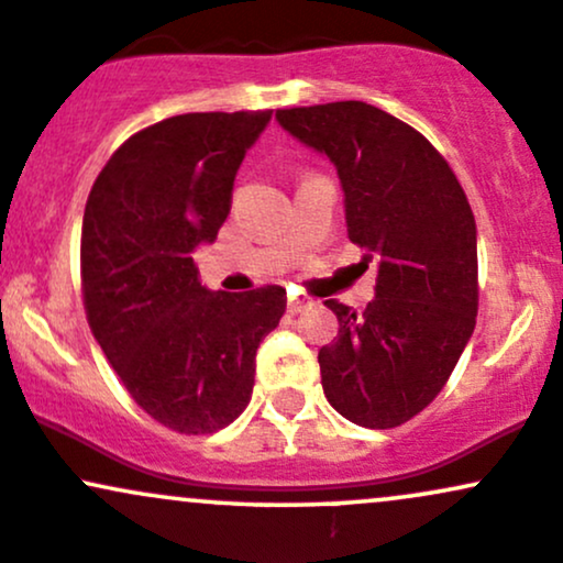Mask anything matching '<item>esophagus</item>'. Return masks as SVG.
<instances>
[{
    "label": "esophagus",
    "instance_id": "obj_1",
    "mask_svg": "<svg viewBox=\"0 0 563 563\" xmlns=\"http://www.w3.org/2000/svg\"><path fill=\"white\" fill-rule=\"evenodd\" d=\"M306 308V300L303 298H289V303H287V311L289 313H300Z\"/></svg>",
    "mask_w": 563,
    "mask_h": 563
}]
</instances>
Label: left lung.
<instances>
[{"mask_svg": "<svg viewBox=\"0 0 563 563\" xmlns=\"http://www.w3.org/2000/svg\"><path fill=\"white\" fill-rule=\"evenodd\" d=\"M276 118L335 163L349 239L378 260L365 311L324 300L338 317V338L319 349L324 397L360 427H400L440 395L475 330L473 209L429 139L378 107L332 101Z\"/></svg>", "mask_w": 563, "mask_h": 563, "instance_id": "obj_1", "label": "left lung"}]
</instances>
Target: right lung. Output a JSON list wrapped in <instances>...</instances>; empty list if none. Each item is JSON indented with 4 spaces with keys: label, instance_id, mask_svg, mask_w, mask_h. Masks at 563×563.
<instances>
[{
    "label": "right lung",
    "instance_id": "add662e5",
    "mask_svg": "<svg viewBox=\"0 0 563 563\" xmlns=\"http://www.w3.org/2000/svg\"><path fill=\"white\" fill-rule=\"evenodd\" d=\"M271 110L190 112L125 139L96 177L82 217L80 282L90 332L125 391L179 434L239 419L260 341L287 289L201 287L192 250L231 214L233 179Z\"/></svg>",
    "mask_w": 563,
    "mask_h": 563
}]
</instances>
